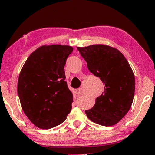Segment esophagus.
I'll use <instances>...</instances> for the list:
<instances>
[{
    "label": "esophagus",
    "instance_id": "esophagus-1",
    "mask_svg": "<svg viewBox=\"0 0 155 155\" xmlns=\"http://www.w3.org/2000/svg\"><path fill=\"white\" fill-rule=\"evenodd\" d=\"M76 93L78 94V95H82L84 94L82 89H81V88L77 89V90H76Z\"/></svg>",
    "mask_w": 155,
    "mask_h": 155
}]
</instances>
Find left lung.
<instances>
[{"label":"left lung","instance_id":"1","mask_svg":"<svg viewBox=\"0 0 155 155\" xmlns=\"http://www.w3.org/2000/svg\"><path fill=\"white\" fill-rule=\"evenodd\" d=\"M77 49L89 71L105 84L93 107L85 111L87 117L101 125H114L132 106L135 93L132 68L122 53L111 46L92 44Z\"/></svg>","mask_w":155,"mask_h":155}]
</instances>
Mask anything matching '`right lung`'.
Returning a JSON list of instances; mask_svg holds the SVG:
<instances>
[{"label":"right lung","mask_w":155,"mask_h":155,"mask_svg":"<svg viewBox=\"0 0 155 155\" xmlns=\"http://www.w3.org/2000/svg\"><path fill=\"white\" fill-rule=\"evenodd\" d=\"M68 45H43L32 52L19 73L17 92L30 121L50 129L66 120L73 94L68 87L64 66L73 51Z\"/></svg>","instance_id":"1"}]
</instances>
